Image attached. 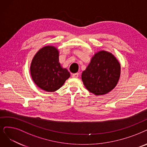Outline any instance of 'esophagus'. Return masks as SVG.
I'll return each instance as SVG.
<instances>
[{"label": "esophagus", "instance_id": "esophagus-1", "mask_svg": "<svg viewBox=\"0 0 147 147\" xmlns=\"http://www.w3.org/2000/svg\"><path fill=\"white\" fill-rule=\"evenodd\" d=\"M72 77L73 78H78L79 77V74L78 73H76V74H72Z\"/></svg>", "mask_w": 147, "mask_h": 147}]
</instances>
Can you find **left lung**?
<instances>
[{
    "mask_svg": "<svg viewBox=\"0 0 147 147\" xmlns=\"http://www.w3.org/2000/svg\"><path fill=\"white\" fill-rule=\"evenodd\" d=\"M121 66L109 52L99 51L92 58L81 78L86 89L95 95H102L112 90L118 84Z\"/></svg>",
    "mask_w": 147,
    "mask_h": 147,
    "instance_id": "obj_1",
    "label": "left lung"
}]
</instances>
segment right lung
<instances>
[{
	"instance_id": "add662e5",
	"label": "right lung",
	"mask_w": 147,
	"mask_h": 147,
	"mask_svg": "<svg viewBox=\"0 0 147 147\" xmlns=\"http://www.w3.org/2000/svg\"><path fill=\"white\" fill-rule=\"evenodd\" d=\"M59 52L54 46H47L34 57L30 71L32 78L40 89L52 92L59 89L70 77V73L59 62Z\"/></svg>"
}]
</instances>
